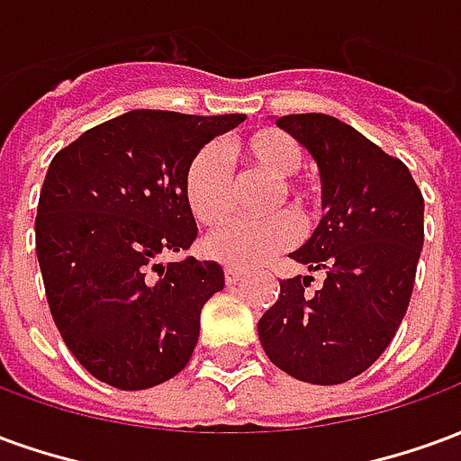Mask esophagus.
<instances>
[{
  "label": "esophagus",
  "mask_w": 461,
  "mask_h": 461,
  "mask_svg": "<svg viewBox=\"0 0 461 461\" xmlns=\"http://www.w3.org/2000/svg\"><path fill=\"white\" fill-rule=\"evenodd\" d=\"M241 276H244V271L241 269H234V267H227V269H224V281H227V284H237Z\"/></svg>",
  "instance_id": "34e87169"
}]
</instances>
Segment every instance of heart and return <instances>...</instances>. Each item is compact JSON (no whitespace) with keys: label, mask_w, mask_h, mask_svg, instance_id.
<instances>
[{"label":"heart","mask_w":461,"mask_h":461,"mask_svg":"<svg viewBox=\"0 0 461 461\" xmlns=\"http://www.w3.org/2000/svg\"><path fill=\"white\" fill-rule=\"evenodd\" d=\"M230 158L244 165L247 170L259 172L274 180L276 190L271 192L269 207H267L269 212L281 210L284 204L296 214L309 210V190L291 177L303 162V148L294 135L279 128H261L231 140ZM185 197L194 220L202 224H220L230 214L231 172L217 148L207 145L194 152V158L185 170ZM296 237H299L296 220L289 214H274L261 221L224 224L204 240V251L220 264L234 269H249L286 249Z\"/></svg>","instance_id":"obj_1"}]
</instances>
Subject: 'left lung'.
Wrapping results in <instances>:
<instances>
[{
    "mask_svg": "<svg viewBox=\"0 0 461 461\" xmlns=\"http://www.w3.org/2000/svg\"><path fill=\"white\" fill-rule=\"evenodd\" d=\"M281 131L311 152L326 214L291 259L323 271L281 281L259 319V340L276 367L313 385H339L390 346L415 286L425 241V200L402 160L323 113L281 115Z\"/></svg>",
    "mask_w": 461,
    "mask_h": 461,
    "instance_id": "obj_1",
    "label": "left lung"
}]
</instances>
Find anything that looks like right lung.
Wrapping results in <instances>:
<instances>
[{
  "instance_id": "add662e5",
  "label": "right lung",
  "mask_w": 461,
  "mask_h": 461,
  "mask_svg": "<svg viewBox=\"0 0 461 461\" xmlns=\"http://www.w3.org/2000/svg\"><path fill=\"white\" fill-rule=\"evenodd\" d=\"M247 115L131 111L56 152L36 210L46 299L76 360L118 390L160 385L190 363L217 261L187 257L197 224L185 170Z\"/></svg>"
}]
</instances>
